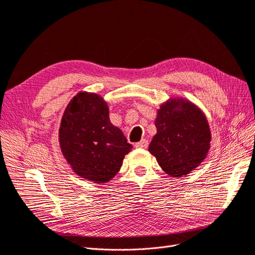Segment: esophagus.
Returning a JSON list of instances; mask_svg holds the SVG:
<instances>
[{
  "label": "esophagus",
  "instance_id": "esophagus-1",
  "mask_svg": "<svg viewBox=\"0 0 255 255\" xmlns=\"http://www.w3.org/2000/svg\"><path fill=\"white\" fill-rule=\"evenodd\" d=\"M134 146L136 148H146V147H148V140L146 138H143L142 140H139L138 143H135Z\"/></svg>",
  "mask_w": 255,
  "mask_h": 255
}]
</instances>
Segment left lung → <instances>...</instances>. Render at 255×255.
Masks as SVG:
<instances>
[{
  "mask_svg": "<svg viewBox=\"0 0 255 255\" xmlns=\"http://www.w3.org/2000/svg\"><path fill=\"white\" fill-rule=\"evenodd\" d=\"M155 127L149 151L167 174L184 176L203 162L211 134L204 113L193 104L180 99L163 104Z\"/></svg>",
  "mask_w": 255,
  "mask_h": 255,
  "instance_id": "1",
  "label": "left lung"
}]
</instances>
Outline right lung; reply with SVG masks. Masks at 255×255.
<instances>
[{
	"instance_id": "1",
	"label": "right lung",
	"mask_w": 255,
	"mask_h": 255,
	"mask_svg": "<svg viewBox=\"0 0 255 255\" xmlns=\"http://www.w3.org/2000/svg\"><path fill=\"white\" fill-rule=\"evenodd\" d=\"M60 145L72 170L98 184L110 181L132 149L122 131L110 123L106 102L87 92L77 94L66 108Z\"/></svg>"
}]
</instances>
